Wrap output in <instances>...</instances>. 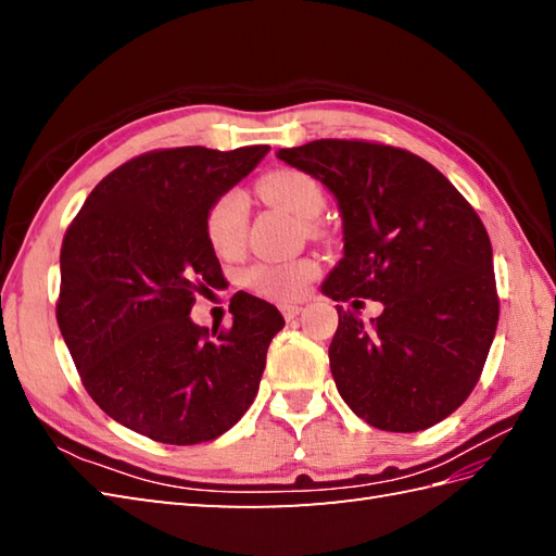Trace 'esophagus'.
Wrapping results in <instances>:
<instances>
[{
    "label": "esophagus",
    "mask_w": 556,
    "mask_h": 556,
    "mask_svg": "<svg viewBox=\"0 0 556 556\" xmlns=\"http://www.w3.org/2000/svg\"><path fill=\"white\" fill-rule=\"evenodd\" d=\"M301 311L303 308H301V305H296V303H293V305H281V315H285L287 320H293V317H296Z\"/></svg>",
    "instance_id": "1"
}]
</instances>
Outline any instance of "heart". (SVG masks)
Returning a JSON list of instances; mask_svg holds the SVG:
<instances>
[{
	"label": "heart",
	"instance_id": "b5f03b06",
	"mask_svg": "<svg viewBox=\"0 0 556 556\" xmlns=\"http://www.w3.org/2000/svg\"><path fill=\"white\" fill-rule=\"evenodd\" d=\"M257 193L267 203L279 205L301 219H315L325 210L323 186L311 174L299 169H277L265 174L257 181ZM248 227V200L241 191L222 193L210 205L205 215V236L212 251L222 257H233L241 253ZM317 275V265L313 260H289V263H260L248 269V287L257 291L260 296L289 303L303 296L313 277Z\"/></svg>",
	"mask_w": 556,
	"mask_h": 556
}]
</instances>
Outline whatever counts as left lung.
Wrapping results in <instances>:
<instances>
[{"instance_id":"obj_1","label":"left lung","mask_w":556,"mask_h":556,"mask_svg":"<svg viewBox=\"0 0 556 556\" xmlns=\"http://www.w3.org/2000/svg\"><path fill=\"white\" fill-rule=\"evenodd\" d=\"M277 157L337 200L344 257L323 281L325 296L384 305L368 325L337 305L329 368L341 399L389 432L452 416L473 392L500 320L492 243L476 210L401 148L329 138Z\"/></svg>"}]
</instances>
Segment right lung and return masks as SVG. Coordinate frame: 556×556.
I'll return each mask as SVG.
<instances>
[{
  "mask_svg": "<svg viewBox=\"0 0 556 556\" xmlns=\"http://www.w3.org/2000/svg\"><path fill=\"white\" fill-rule=\"evenodd\" d=\"M269 152L248 146L155 150L92 188L64 236L56 323L92 401L124 428L164 444H200L241 420L285 317L267 301H231L233 323L191 320L217 287L205 215Z\"/></svg>",
  "mask_w": 556,
  "mask_h": 556,
  "instance_id": "add662e5",
  "label": "right lung"
}]
</instances>
